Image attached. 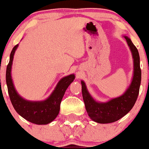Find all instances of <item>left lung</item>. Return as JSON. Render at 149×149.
<instances>
[{"label":"left lung","mask_w":149,"mask_h":149,"mask_svg":"<svg viewBox=\"0 0 149 149\" xmlns=\"http://www.w3.org/2000/svg\"><path fill=\"white\" fill-rule=\"evenodd\" d=\"M132 54L134 59V75L129 88L122 96L114 98L107 103H98L93 99L86 89L83 81L82 93L85 109L89 117L98 123L107 124L117 121L126 115L135 104L141 81V70L140 67V56L136 47L128 37L125 36Z\"/></svg>","instance_id":"obj_1"}]
</instances>
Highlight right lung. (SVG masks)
Segmentation results:
<instances>
[{
	"label": "right lung",
	"mask_w": 149,
	"mask_h": 149,
	"mask_svg": "<svg viewBox=\"0 0 149 149\" xmlns=\"http://www.w3.org/2000/svg\"><path fill=\"white\" fill-rule=\"evenodd\" d=\"M17 47L18 44L16 45L11 51L6 74L7 88L11 104L16 111L27 121L37 125L48 124L52 122L58 114L61 100L66 90L74 80V74H70L62 78L58 82L56 89L52 93L51 96L45 101L40 102L25 101L17 94L13 85L11 76L13 58Z\"/></svg>",
	"instance_id": "add662e5"
}]
</instances>
